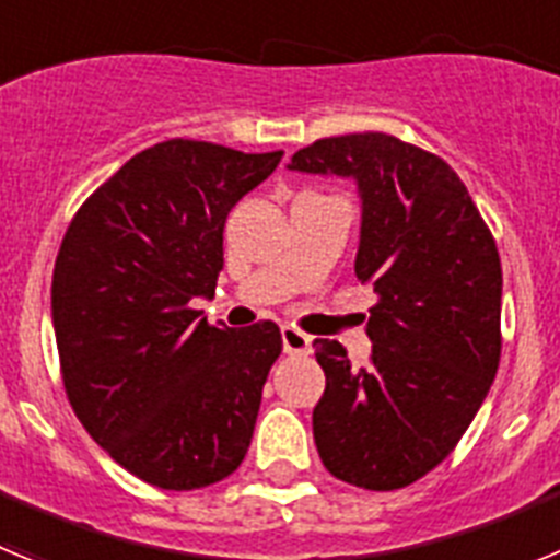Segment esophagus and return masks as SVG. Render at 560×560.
<instances>
[{"instance_id": "34e87169", "label": "esophagus", "mask_w": 560, "mask_h": 560, "mask_svg": "<svg viewBox=\"0 0 560 560\" xmlns=\"http://www.w3.org/2000/svg\"><path fill=\"white\" fill-rule=\"evenodd\" d=\"M280 336H283V350L289 355H308L311 353V336L303 334V330L291 328V325H285L283 330H280Z\"/></svg>"}]
</instances>
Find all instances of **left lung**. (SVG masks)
Listing matches in <instances>:
<instances>
[{"label": "left lung", "instance_id": "left-lung-1", "mask_svg": "<svg viewBox=\"0 0 560 560\" xmlns=\"http://www.w3.org/2000/svg\"><path fill=\"white\" fill-rule=\"evenodd\" d=\"M289 167L355 179V277L378 294L370 368H350L339 341H314L325 370L316 452L341 482L398 491L454 452L493 384L502 355L497 241L457 173L393 133L325 137Z\"/></svg>", "mask_w": 560, "mask_h": 560}]
</instances>
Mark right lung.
I'll return each mask as SVG.
<instances>
[{"label": "right lung", "mask_w": 560, "mask_h": 560, "mask_svg": "<svg viewBox=\"0 0 560 560\" xmlns=\"http://www.w3.org/2000/svg\"><path fill=\"white\" fill-rule=\"evenodd\" d=\"M280 160L165 140L69 221L52 271L63 389L97 446L142 482L196 491L249 452L280 328H215L190 303L219 283L230 210Z\"/></svg>", "instance_id": "right-lung-1"}]
</instances>
